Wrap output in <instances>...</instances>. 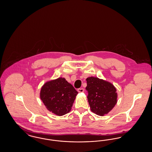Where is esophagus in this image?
Masks as SVG:
<instances>
[{
	"instance_id": "esophagus-1",
	"label": "esophagus",
	"mask_w": 152,
	"mask_h": 152,
	"mask_svg": "<svg viewBox=\"0 0 152 152\" xmlns=\"http://www.w3.org/2000/svg\"><path fill=\"white\" fill-rule=\"evenodd\" d=\"M77 91H78V92H79V93H82V92H83L84 91V88H79V89H77Z\"/></svg>"
}]
</instances>
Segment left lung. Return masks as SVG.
<instances>
[{"instance_id": "obj_1", "label": "left lung", "mask_w": 152, "mask_h": 152, "mask_svg": "<svg viewBox=\"0 0 152 152\" xmlns=\"http://www.w3.org/2000/svg\"><path fill=\"white\" fill-rule=\"evenodd\" d=\"M86 80L87 99L91 111L99 116L108 113L117 101L116 88L108 81L97 77H89Z\"/></svg>"}]
</instances>
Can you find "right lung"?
Segmentation results:
<instances>
[{"mask_svg":"<svg viewBox=\"0 0 152 152\" xmlns=\"http://www.w3.org/2000/svg\"><path fill=\"white\" fill-rule=\"evenodd\" d=\"M78 92L64 78L59 77L45 83L40 96L47 109L57 116L69 113Z\"/></svg>","mask_w":152,"mask_h":152,"instance_id":"add662e5","label":"right lung"}]
</instances>
